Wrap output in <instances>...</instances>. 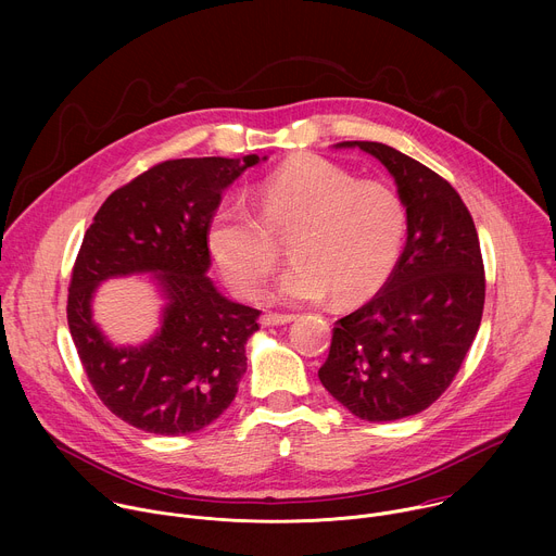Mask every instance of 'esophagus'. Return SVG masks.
I'll list each match as a JSON object with an SVG mask.
<instances>
[{
	"label": "esophagus",
	"instance_id": "1",
	"mask_svg": "<svg viewBox=\"0 0 556 556\" xmlns=\"http://www.w3.org/2000/svg\"><path fill=\"white\" fill-rule=\"evenodd\" d=\"M296 319L294 314H277V312H266L262 316V326L270 328V326H286V324H292Z\"/></svg>",
	"mask_w": 556,
	"mask_h": 556
}]
</instances>
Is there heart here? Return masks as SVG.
<instances>
[{
    "mask_svg": "<svg viewBox=\"0 0 556 556\" xmlns=\"http://www.w3.org/2000/svg\"><path fill=\"white\" fill-rule=\"evenodd\" d=\"M292 235L296 257L275 296L301 305L337 292L341 303L374 296L391 277L407 230L405 204L376 180H356L321 155H299L260 185V215L224 198L208 226V251L228 283L262 296L277 262L275 235Z\"/></svg>",
    "mask_w": 556,
    "mask_h": 556,
    "instance_id": "b5f03b06",
    "label": "heart"
}]
</instances>
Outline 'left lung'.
<instances>
[{
  "mask_svg": "<svg viewBox=\"0 0 556 556\" xmlns=\"http://www.w3.org/2000/svg\"><path fill=\"white\" fill-rule=\"evenodd\" d=\"M393 176L407 211V244L384 288L332 332L324 387L356 418L391 422L433 405L480 330L484 262L457 191L382 142L348 140Z\"/></svg>",
  "mask_w": 556,
  "mask_h": 556,
  "instance_id": "left-lung-1",
  "label": "left lung"
}]
</instances>
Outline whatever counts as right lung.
<instances>
[{
	"label": "right lung",
	"instance_id": "right-lung-1",
	"mask_svg": "<svg viewBox=\"0 0 556 556\" xmlns=\"http://www.w3.org/2000/svg\"><path fill=\"white\" fill-rule=\"evenodd\" d=\"M262 161L161 163L116 189L86 230L70 279V334L103 405L140 431L195 433L235 399L260 309L228 301L206 277V235L222 191ZM129 274L154 275L166 299L162 330L142 346H114L91 319V299L103 280Z\"/></svg>",
	"mask_w": 556,
	"mask_h": 556
}]
</instances>
